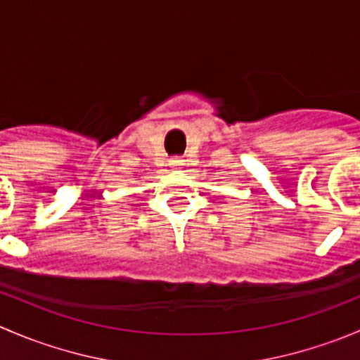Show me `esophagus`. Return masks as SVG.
Returning a JSON list of instances; mask_svg holds the SVG:
<instances>
[{
	"label": "esophagus",
	"mask_w": 360,
	"mask_h": 360,
	"mask_svg": "<svg viewBox=\"0 0 360 360\" xmlns=\"http://www.w3.org/2000/svg\"><path fill=\"white\" fill-rule=\"evenodd\" d=\"M170 165H172V167H179V165H183V160H181L179 157L170 158Z\"/></svg>",
	"instance_id": "obj_1"
}]
</instances>
